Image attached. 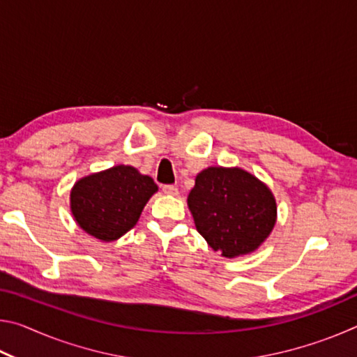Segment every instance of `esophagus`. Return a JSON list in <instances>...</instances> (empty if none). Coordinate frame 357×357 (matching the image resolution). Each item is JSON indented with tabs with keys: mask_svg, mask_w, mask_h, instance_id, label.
Masks as SVG:
<instances>
[{
	"mask_svg": "<svg viewBox=\"0 0 357 357\" xmlns=\"http://www.w3.org/2000/svg\"><path fill=\"white\" fill-rule=\"evenodd\" d=\"M162 192L167 193V195H178V187L172 185V184L162 185Z\"/></svg>",
	"mask_w": 357,
	"mask_h": 357,
	"instance_id": "obj_1",
	"label": "esophagus"
}]
</instances>
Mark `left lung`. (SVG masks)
Here are the masks:
<instances>
[{
  "mask_svg": "<svg viewBox=\"0 0 357 357\" xmlns=\"http://www.w3.org/2000/svg\"><path fill=\"white\" fill-rule=\"evenodd\" d=\"M187 204L198 233L223 257L250 253L275 225V200L261 181L241 168L198 173Z\"/></svg>",
  "mask_w": 357,
  "mask_h": 357,
  "instance_id": "left-lung-1",
  "label": "left lung"
}]
</instances>
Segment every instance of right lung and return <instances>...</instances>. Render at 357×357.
<instances>
[{
    "label": "right lung",
    "instance_id": "right-lung-1",
    "mask_svg": "<svg viewBox=\"0 0 357 357\" xmlns=\"http://www.w3.org/2000/svg\"><path fill=\"white\" fill-rule=\"evenodd\" d=\"M157 184L137 168L118 165L89 174L70 192V209L80 228L100 241H114L135 225Z\"/></svg>",
    "mask_w": 357,
    "mask_h": 357
}]
</instances>
